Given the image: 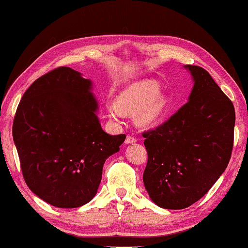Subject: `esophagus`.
Segmentation results:
<instances>
[{
  "label": "esophagus",
  "mask_w": 248,
  "mask_h": 248,
  "mask_svg": "<svg viewBox=\"0 0 248 248\" xmlns=\"http://www.w3.org/2000/svg\"><path fill=\"white\" fill-rule=\"evenodd\" d=\"M136 142H137V139L132 136H127V138H125V144H131Z\"/></svg>",
  "instance_id": "1"
}]
</instances>
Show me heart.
Segmentation results:
<instances>
[{
    "mask_svg": "<svg viewBox=\"0 0 248 248\" xmlns=\"http://www.w3.org/2000/svg\"><path fill=\"white\" fill-rule=\"evenodd\" d=\"M160 84L155 80L136 82L118 96V102L106 105L107 114L115 121H120L125 112H136L137 124L150 127L164 118L168 111V97L160 93Z\"/></svg>",
    "mask_w": 248,
    "mask_h": 248,
    "instance_id": "obj_1",
    "label": "heart"
}]
</instances>
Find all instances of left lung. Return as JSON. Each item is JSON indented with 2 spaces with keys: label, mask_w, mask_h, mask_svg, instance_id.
<instances>
[{
  "label": "left lung",
  "mask_w": 248,
  "mask_h": 248,
  "mask_svg": "<svg viewBox=\"0 0 248 248\" xmlns=\"http://www.w3.org/2000/svg\"><path fill=\"white\" fill-rule=\"evenodd\" d=\"M194 85L188 102L143 133L147 165L143 182L151 200L165 209H183L201 200L230 161L235 110L211 76L186 65Z\"/></svg>",
  "instance_id": "1"
}]
</instances>
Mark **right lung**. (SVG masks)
Wrapping results in <instances>:
<instances>
[{"mask_svg":"<svg viewBox=\"0 0 248 248\" xmlns=\"http://www.w3.org/2000/svg\"><path fill=\"white\" fill-rule=\"evenodd\" d=\"M92 81L69 67L37 79L21 97L13 139L27 186L58 208H76L95 196L105 160L125 136L103 131Z\"/></svg>","mask_w":248,"mask_h":248,"instance_id":"add662e5","label":"right lung"}]
</instances>
